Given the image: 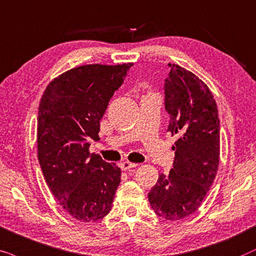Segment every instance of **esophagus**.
Masks as SVG:
<instances>
[{
  "mask_svg": "<svg viewBox=\"0 0 256 256\" xmlns=\"http://www.w3.org/2000/svg\"><path fill=\"white\" fill-rule=\"evenodd\" d=\"M136 166H137L136 164L130 162H122L120 164V168L122 170V171H128V170L134 168H136Z\"/></svg>",
  "mask_w": 256,
  "mask_h": 256,
  "instance_id": "obj_1",
  "label": "esophagus"
}]
</instances>
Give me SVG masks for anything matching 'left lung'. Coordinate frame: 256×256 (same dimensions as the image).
<instances>
[{"mask_svg":"<svg viewBox=\"0 0 256 256\" xmlns=\"http://www.w3.org/2000/svg\"><path fill=\"white\" fill-rule=\"evenodd\" d=\"M165 80L168 131L176 134L173 168L160 174L148 193L153 210L166 220H180L202 205L216 179L220 158V120L208 86L178 64Z\"/></svg>","mask_w":256,"mask_h":256,"instance_id":"8db88e82","label":"left lung"}]
</instances>
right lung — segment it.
<instances>
[{
    "label": "right lung",
    "mask_w": 256,
    "mask_h": 256,
    "mask_svg": "<svg viewBox=\"0 0 256 256\" xmlns=\"http://www.w3.org/2000/svg\"><path fill=\"white\" fill-rule=\"evenodd\" d=\"M132 63L88 64L48 85L37 117V153L54 199L74 219L91 222L111 210L120 168L88 152L100 119Z\"/></svg>",
    "instance_id": "add662e5"
}]
</instances>
